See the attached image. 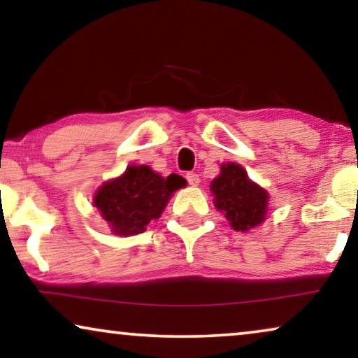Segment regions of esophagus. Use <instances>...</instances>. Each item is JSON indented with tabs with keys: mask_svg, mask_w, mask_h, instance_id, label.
I'll return each instance as SVG.
<instances>
[{
	"mask_svg": "<svg viewBox=\"0 0 358 358\" xmlns=\"http://www.w3.org/2000/svg\"><path fill=\"white\" fill-rule=\"evenodd\" d=\"M185 179H187V182L190 185H194V187H197L200 184V176L197 173H187L185 174Z\"/></svg>",
	"mask_w": 358,
	"mask_h": 358,
	"instance_id": "obj_1",
	"label": "esophagus"
}]
</instances>
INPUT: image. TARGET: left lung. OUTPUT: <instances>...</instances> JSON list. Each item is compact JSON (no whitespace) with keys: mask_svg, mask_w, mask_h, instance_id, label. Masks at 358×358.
Here are the masks:
<instances>
[{"mask_svg":"<svg viewBox=\"0 0 358 358\" xmlns=\"http://www.w3.org/2000/svg\"><path fill=\"white\" fill-rule=\"evenodd\" d=\"M215 195V205L224 212L234 229L246 231L257 227L266 218L267 192L248 179L239 164L222 166V174L210 185Z\"/></svg>","mask_w":358,"mask_h":358,"instance_id":"left-lung-1","label":"left lung"}]
</instances>
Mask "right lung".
I'll list each match as a JSON object with an SVG mask.
<instances>
[{
	"mask_svg": "<svg viewBox=\"0 0 358 358\" xmlns=\"http://www.w3.org/2000/svg\"><path fill=\"white\" fill-rule=\"evenodd\" d=\"M178 174L161 178L148 166H129L125 174L97 190L94 205L112 231L120 236L143 233L151 220L159 218L171 194L184 187Z\"/></svg>",
	"mask_w": 358,
	"mask_h": 358,
	"instance_id": "right-lung-1",
	"label": "right lung"
}]
</instances>
